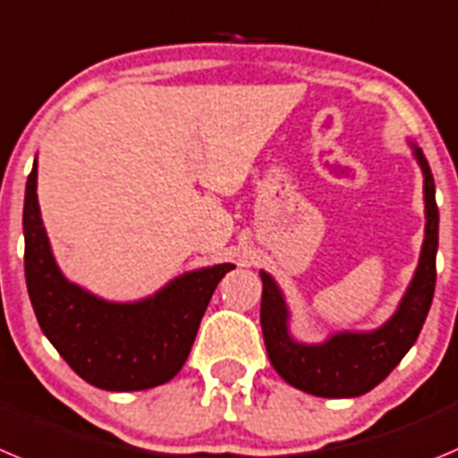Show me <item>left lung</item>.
I'll use <instances>...</instances> for the list:
<instances>
[{
  "mask_svg": "<svg viewBox=\"0 0 458 458\" xmlns=\"http://www.w3.org/2000/svg\"><path fill=\"white\" fill-rule=\"evenodd\" d=\"M413 155L424 173V244L420 265L397 312L381 328L369 333H337L321 344H303L292 340L287 331L285 299L267 271L262 278V306L259 324L265 335L267 353L276 372L290 386L315 397L342 399L358 397L378 386L399 365L415 344L436 287V250H438V205L436 184L427 157L418 146Z\"/></svg>",
  "mask_w": 458,
  "mask_h": 458,
  "instance_id": "1",
  "label": "left lung"
}]
</instances>
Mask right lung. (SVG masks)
<instances>
[{
  "label": "right lung",
  "instance_id": "add662e5",
  "mask_svg": "<svg viewBox=\"0 0 458 458\" xmlns=\"http://www.w3.org/2000/svg\"><path fill=\"white\" fill-rule=\"evenodd\" d=\"M36 164L24 193V276L36 319L70 368L102 390L127 393L171 381L182 369L219 280L214 265L171 280L137 303H111L65 280L49 249L36 196Z\"/></svg>",
  "mask_w": 458,
  "mask_h": 458
}]
</instances>
